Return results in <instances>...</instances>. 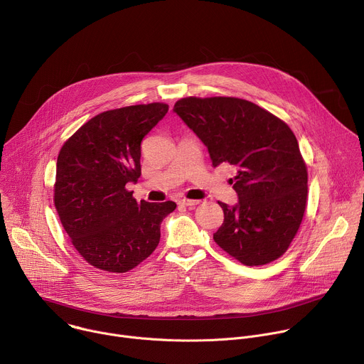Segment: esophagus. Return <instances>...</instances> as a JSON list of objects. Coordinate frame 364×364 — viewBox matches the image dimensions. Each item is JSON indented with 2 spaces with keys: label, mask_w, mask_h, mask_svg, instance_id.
I'll use <instances>...</instances> for the list:
<instances>
[{
  "label": "esophagus",
  "mask_w": 364,
  "mask_h": 364,
  "mask_svg": "<svg viewBox=\"0 0 364 364\" xmlns=\"http://www.w3.org/2000/svg\"><path fill=\"white\" fill-rule=\"evenodd\" d=\"M181 205H187V207H193V205H197L200 203V200H188V198H181L178 201Z\"/></svg>",
  "instance_id": "1"
}]
</instances>
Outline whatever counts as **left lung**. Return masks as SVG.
I'll use <instances>...</instances> for the list:
<instances>
[{"mask_svg": "<svg viewBox=\"0 0 364 364\" xmlns=\"http://www.w3.org/2000/svg\"><path fill=\"white\" fill-rule=\"evenodd\" d=\"M174 112L209 149L213 167L237 168L232 183L239 201L232 207L219 201L225 220L215 242L247 267L281 257L299 229L308 196L306 166L291 128L232 96L183 97Z\"/></svg>", "mask_w": 364, "mask_h": 364, "instance_id": "obj_1", "label": "left lung"}]
</instances>
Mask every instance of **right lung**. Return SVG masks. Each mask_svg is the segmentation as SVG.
I'll return each instance as SVG.
<instances>
[{
  "instance_id": "right-lung-1",
  "label": "right lung",
  "mask_w": 364,
  "mask_h": 364,
  "mask_svg": "<svg viewBox=\"0 0 364 364\" xmlns=\"http://www.w3.org/2000/svg\"><path fill=\"white\" fill-rule=\"evenodd\" d=\"M168 112L152 102L102 112L83 124L58 157L55 205L87 264L124 274L155 250L174 201L138 203L127 183L141 176V141Z\"/></svg>"
}]
</instances>
